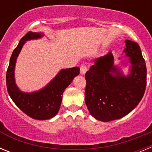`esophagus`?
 <instances>
[{
    "label": "esophagus",
    "mask_w": 152,
    "mask_h": 152,
    "mask_svg": "<svg viewBox=\"0 0 152 152\" xmlns=\"http://www.w3.org/2000/svg\"><path fill=\"white\" fill-rule=\"evenodd\" d=\"M87 71V67L85 65H82L80 68V72L81 75H84Z\"/></svg>",
    "instance_id": "obj_1"
}]
</instances>
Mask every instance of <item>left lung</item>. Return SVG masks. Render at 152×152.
<instances>
[{"instance_id":"1","label":"left lung","mask_w":152,"mask_h":152,"mask_svg":"<svg viewBox=\"0 0 152 152\" xmlns=\"http://www.w3.org/2000/svg\"><path fill=\"white\" fill-rule=\"evenodd\" d=\"M124 52L131 64L130 74L124 76L114 66L109 52L95 60L85 74V102L90 115L101 121L120 119L140 103L146 87V65L139 44L126 40Z\"/></svg>"}]
</instances>
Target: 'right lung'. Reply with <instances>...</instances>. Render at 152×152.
<instances>
[{
	"instance_id": "right-lung-1",
	"label": "right lung",
	"mask_w": 152,
	"mask_h": 152,
	"mask_svg": "<svg viewBox=\"0 0 152 152\" xmlns=\"http://www.w3.org/2000/svg\"><path fill=\"white\" fill-rule=\"evenodd\" d=\"M42 35V33L29 31L21 39L11 56L6 76L7 88L12 101L21 111L36 120L50 119L57 115L64 90L80 73L79 67L62 69L42 90L31 93L20 91L14 80V68L17 56L26 41L39 38Z\"/></svg>"
}]
</instances>
